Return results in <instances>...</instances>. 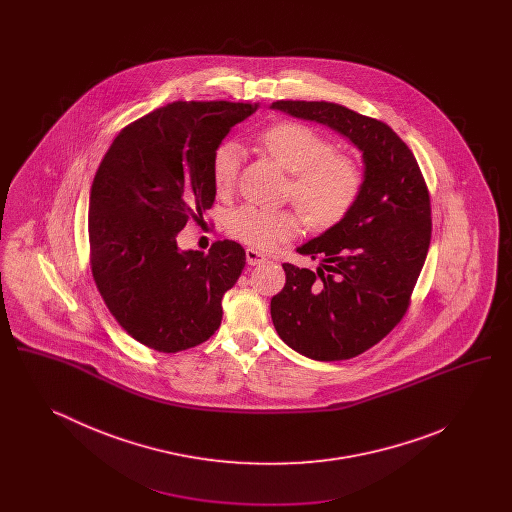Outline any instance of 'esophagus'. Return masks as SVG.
<instances>
[{
	"instance_id": "1",
	"label": "esophagus",
	"mask_w": 512,
	"mask_h": 512,
	"mask_svg": "<svg viewBox=\"0 0 512 512\" xmlns=\"http://www.w3.org/2000/svg\"><path fill=\"white\" fill-rule=\"evenodd\" d=\"M245 259H247V265H251V267H257V265H263L265 261H267V257L261 253V251H257V249H253V247H249V249H245Z\"/></svg>"
}]
</instances>
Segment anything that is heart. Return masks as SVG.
Returning <instances> with one entry per match:
<instances>
[{
  "label": "heart",
  "mask_w": 512,
  "mask_h": 512,
  "mask_svg": "<svg viewBox=\"0 0 512 512\" xmlns=\"http://www.w3.org/2000/svg\"><path fill=\"white\" fill-rule=\"evenodd\" d=\"M261 146L292 174L290 195L313 228L340 224L357 205L365 182L361 165L338 155L336 146L315 128L301 122H278L261 134ZM242 157V147L232 140L220 142L213 151V184L222 194L234 188ZM228 232L242 244L267 251L297 236L299 217L293 211L244 205L230 213Z\"/></svg>",
  "instance_id": "b5f03b06"
}]
</instances>
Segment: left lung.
Segmentation results:
<instances>
[{"mask_svg":"<svg viewBox=\"0 0 512 512\" xmlns=\"http://www.w3.org/2000/svg\"><path fill=\"white\" fill-rule=\"evenodd\" d=\"M270 109L324 124L361 151L363 192L353 211L297 253L317 272L284 265L270 301L278 336L313 361L357 357L403 318L424 267L430 197L413 151L388 124L330 101H274Z\"/></svg>","mask_w":512,"mask_h":512,"instance_id":"obj_1","label":"left lung"}]
</instances>
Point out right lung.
Listing matches in <instances>:
<instances>
[{"label":"right lung","instance_id":"add662e5","mask_svg":"<svg viewBox=\"0 0 512 512\" xmlns=\"http://www.w3.org/2000/svg\"><path fill=\"white\" fill-rule=\"evenodd\" d=\"M257 107L174 101L122 128L99 165L88 217L94 280L111 315L151 349L184 351L220 326L244 247L224 240L203 255L176 236L211 209L213 151Z\"/></svg>","mask_w":512,"mask_h":512}]
</instances>
